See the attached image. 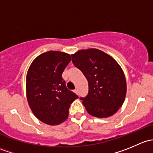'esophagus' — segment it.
Segmentation results:
<instances>
[{
    "label": "esophagus",
    "instance_id": "1",
    "mask_svg": "<svg viewBox=\"0 0 153 153\" xmlns=\"http://www.w3.org/2000/svg\"><path fill=\"white\" fill-rule=\"evenodd\" d=\"M74 92H75V93L77 94V95H78V89H75V90H74Z\"/></svg>",
    "mask_w": 153,
    "mask_h": 153
}]
</instances>
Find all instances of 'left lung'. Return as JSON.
<instances>
[{"label":"left lung","mask_w":153,"mask_h":153,"mask_svg":"<svg viewBox=\"0 0 153 153\" xmlns=\"http://www.w3.org/2000/svg\"><path fill=\"white\" fill-rule=\"evenodd\" d=\"M71 56L89 84L88 95L80 98L88 113L101 118L112 116L126 98V78L121 66L98 49H81Z\"/></svg>","instance_id":"left-lung-1"}]
</instances>
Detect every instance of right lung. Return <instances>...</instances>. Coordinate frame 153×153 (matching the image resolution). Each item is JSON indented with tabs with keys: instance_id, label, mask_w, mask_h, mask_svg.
Wrapping results in <instances>:
<instances>
[{
	"instance_id": "obj_1",
	"label": "right lung",
	"mask_w": 153,
	"mask_h": 153,
	"mask_svg": "<svg viewBox=\"0 0 153 153\" xmlns=\"http://www.w3.org/2000/svg\"><path fill=\"white\" fill-rule=\"evenodd\" d=\"M69 54L49 51L34 59L27 74V98L35 116L44 124L58 125L67 119L70 104L78 98L69 90L62 73Z\"/></svg>"
}]
</instances>
